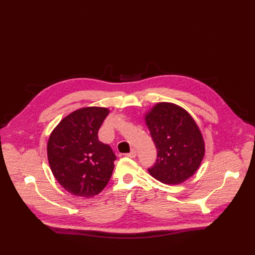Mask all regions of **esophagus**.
<instances>
[{
    "label": "esophagus",
    "instance_id": "obj_1",
    "mask_svg": "<svg viewBox=\"0 0 255 255\" xmlns=\"http://www.w3.org/2000/svg\"><path fill=\"white\" fill-rule=\"evenodd\" d=\"M126 156H127V157H130V158H135V157H136V151H135L134 149H132L130 153L126 154Z\"/></svg>",
    "mask_w": 255,
    "mask_h": 255
}]
</instances>
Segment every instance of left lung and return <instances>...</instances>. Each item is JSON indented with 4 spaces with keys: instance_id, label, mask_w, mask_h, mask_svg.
Returning <instances> with one entry per match:
<instances>
[{
    "instance_id": "1",
    "label": "left lung",
    "mask_w": 255,
    "mask_h": 255,
    "mask_svg": "<svg viewBox=\"0 0 255 255\" xmlns=\"http://www.w3.org/2000/svg\"><path fill=\"white\" fill-rule=\"evenodd\" d=\"M157 149L150 175L166 185H178L192 177L205 156L202 132L190 114L170 102H159L144 115Z\"/></svg>"
}]
</instances>
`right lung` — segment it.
<instances>
[{"instance_id":"add662e5","label":"right lung","mask_w":255,"mask_h":255,"mask_svg":"<svg viewBox=\"0 0 255 255\" xmlns=\"http://www.w3.org/2000/svg\"><path fill=\"white\" fill-rule=\"evenodd\" d=\"M109 114L106 107H83L66 116L50 133V169L72 195L95 196L112 177L117 157L109 144L98 139V130Z\"/></svg>"}]
</instances>
